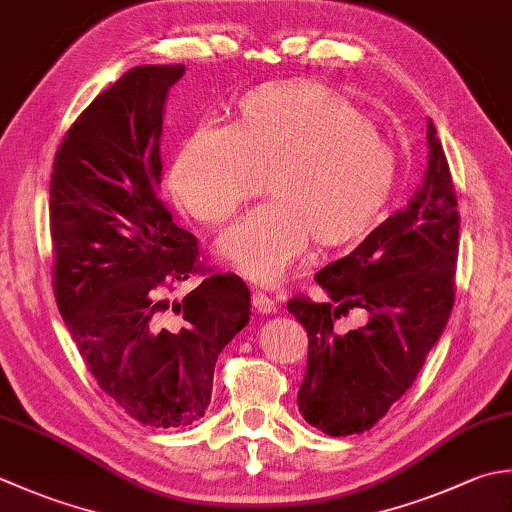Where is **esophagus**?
<instances>
[{
  "label": "esophagus",
  "mask_w": 512,
  "mask_h": 512,
  "mask_svg": "<svg viewBox=\"0 0 512 512\" xmlns=\"http://www.w3.org/2000/svg\"><path fill=\"white\" fill-rule=\"evenodd\" d=\"M253 306L259 310V313H275L277 310L275 299H270L264 293H257V290L253 293Z\"/></svg>",
  "instance_id": "34e87169"
}]
</instances>
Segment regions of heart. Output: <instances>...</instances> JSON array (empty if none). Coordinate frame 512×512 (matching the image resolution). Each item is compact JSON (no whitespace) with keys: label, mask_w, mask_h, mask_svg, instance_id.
<instances>
[{"label":"heart","mask_w":512,"mask_h":512,"mask_svg":"<svg viewBox=\"0 0 512 512\" xmlns=\"http://www.w3.org/2000/svg\"><path fill=\"white\" fill-rule=\"evenodd\" d=\"M268 170L270 202L219 237L226 262L275 284L310 239L359 242L382 219L397 182V153L337 90L306 79L270 82L239 99L235 122L199 126L170 159L173 202L199 224H224Z\"/></svg>","instance_id":"1"}]
</instances>
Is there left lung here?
<instances>
[{"label":"left lung","mask_w":512,"mask_h":512,"mask_svg":"<svg viewBox=\"0 0 512 512\" xmlns=\"http://www.w3.org/2000/svg\"><path fill=\"white\" fill-rule=\"evenodd\" d=\"M428 166L406 208L379 224L315 282L328 302L297 295L288 313L308 333L299 413L330 437L373 428L413 386L455 304L459 213L435 124H426ZM359 307L364 326L337 334L336 319Z\"/></svg>","instance_id":"obj_1"}]
</instances>
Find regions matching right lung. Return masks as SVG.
<instances>
[{"mask_svg":"<svg viewBox=\"0 0 512 512\" xmlns=\"http://www.w3.org/2000/svg\"><path fill=\"white\" fill-rule=\"evenodd\" d=\"M184 73L130 68L70 126L50 177L59 313L99 388L150 428L204 417L217 357L250 319L233 273L208 268L182 303L163 297L202 269L197 239L159 199L164 106Z\"/></svg>","mask_w":512,"mask_h":512,"instance_id":"add662e5","label":"right lung"}]
</instances>
